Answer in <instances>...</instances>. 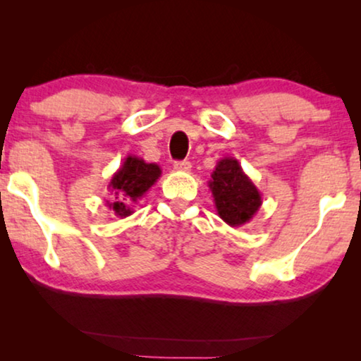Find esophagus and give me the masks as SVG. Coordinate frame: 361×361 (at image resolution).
I'll return each mask as SVG.
<instances>
[{
  "instance_id": "esophagus-1",
  "label": "esophagus",
  "mask_w": 361,
  "mask_h": 361,
  "mask_svg": "<svg viewBox=\"0 0 361 361\" xmlns=\"http://www.w3.org/2000/svg\"><path fill=\"white\" fill-rule=\"evenodd\" d=\"M190 167H192V166H190L189 161H176V162H174V171L189 172Z\"/></svg>"
}]
</instances>
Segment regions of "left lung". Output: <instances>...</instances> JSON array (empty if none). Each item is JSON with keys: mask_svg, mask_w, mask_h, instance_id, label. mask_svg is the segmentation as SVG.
I'll list each match as a JSON object with an SVG mask.
<instances>
[{"mask_svg": "<svg viewBox=\"0 0 361 361\" xmlns=\"http://www.w3.org/2000/svg\"><path fill=\"white\" fill-rule=\"evenodd\" d=\"M216 214L226 225L241 226L253 219L263 199L235 157H221L209 180Z\"/></svg>", "mask_w": 361, "mask_h": 361, "instance_id": "obj_1", "label": "left lung"}]
</instances>
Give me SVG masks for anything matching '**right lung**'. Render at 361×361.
Wrapping results in <instances>:
<instances>
[{
  "label": "right lung",
  "mask_w": 361,
  "mask_h": 361,
  "mask_svg": "<svg viewBox=\"0 0 361 361\" xmlns=\"http://www.w3.org/2000/svg\"><path fill=\"white\" fill-rule=\"evenodd\" d=\"M159 177L161 167L154 162H146L141 157L128 156L108 184L111 200H106V207L121 219L130 216L135 212L133 207L156 184Z\"/></svg>",
  "instance_id": "right-lung-1"
}]
</instances>
